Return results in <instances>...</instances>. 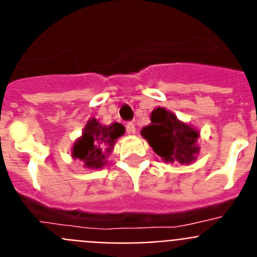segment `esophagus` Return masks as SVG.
I'll return each instance as SVG.
<instances>
[{"label":"esophagus","instance_id":"obj_1","mask_svg":"<svg viewBox=\"0 0 257 257\" xmlns=\"http://www.w3.org/2000/svg\"><path fill=\"white\" fill-rule=\"evenodd\" d=\"M126 128H127V133H130V134H135L136 131V126L134 122H127Z\"/></svg>","mask_w":257,"mask_h":257}]
</instances>
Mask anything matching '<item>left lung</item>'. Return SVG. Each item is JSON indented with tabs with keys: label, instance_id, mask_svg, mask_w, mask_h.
Listing matches in <instances>:
<instances>
[{
	"label": "left lung",
	"instance_id": "left-lung-1",
	"mask_svg": "<svg viewBox=\"0 0 257 257\" xmlns=\"http://www.w3.org/2000/svg\"><path fill=\"white\" fill-rule=\"evenodd\" d=\"M151 121L152 123L142 130V135L163 161L189 165L196 160L199 152L198 131L179 121L174 113L165 108L154 109Z\"/></svg>",
	"mask_w": 257,
	"mask_h": 257
}]
</instances>
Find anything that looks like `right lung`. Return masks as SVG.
Masks as SVG:
<instances>
[{"instance_id":"add662e5","label":"right lung","mask_w":257,"mask_h":257,"mask_svg":"<svg viewBox=\"0 0 257 257\" xmlns=\"http://www.w3.org/2000/svg\"><path fill=\"white\" fill-rule=\"evenodd\" d=\"M124 133V127L121 123H112L103 126L92 118L87 122L82 136L74 143V158L82 161L88 169H101L106 163L105 156L110 153L118 139Z\"/></svg>"}]
</instances>
